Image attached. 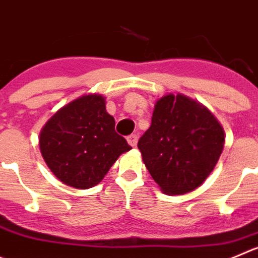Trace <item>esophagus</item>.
<instances>
[{"mask_svg":"<svg viewBox=\"0 0 258 258\" xmlns=\"http://www.w3.org/2000/svg\"><path fill=\"white\" fill-rule=\"evenodd\" d=\"M127 143L131 144L132 147H136L137 146V142H138V137L136 136V134H132V136H129L126 138Z\"/></svg>","mask_w":258,"mask_h":258,"instance_id":"34e87169","label":"esophagus"}]
</instances>
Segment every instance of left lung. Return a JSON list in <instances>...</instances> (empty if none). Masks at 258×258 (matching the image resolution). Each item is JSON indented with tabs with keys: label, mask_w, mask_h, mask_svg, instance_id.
Instances as JSON below:
<instances>
[{
	"label": "left lung",
	"mask_w": 258,
	"mask_h": 258,
	"mask_svg": "<svg viewBox=\"0 0 258 258\" xmlns=\"http://www.w3.org/2000/svg\"><path fill=\"white\" fill-rule=\"evenodd\" d=\"M224 139L222 125L204 105L182 94H168L157 100L152 124L138 148L161 190L182 195L212 173Z\"/></svg>",
	"instance_id": "obj_1"
}]
</instances>
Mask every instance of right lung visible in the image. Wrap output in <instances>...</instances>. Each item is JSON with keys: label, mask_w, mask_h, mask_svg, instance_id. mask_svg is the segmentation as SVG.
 I'll return each instance as SVG.
<instances>
[{"label": "right lung", "mask_w": 258, "mask_h": 258, "mask_svg": "<svg viewBox=\"0 0 258 258\" xmlns=\"http://www.w3.org/2000/svg\"><path fill=\"white\" fill-rule=\"evenodd\" d=\"M105 105L101 95L81 96L58 110L41 129V156L55 177L71 187H94L120 154L132 149L115 132V120Z\"/></svg>", "instance_id": "right-lung-1"}]
</instances>
